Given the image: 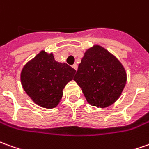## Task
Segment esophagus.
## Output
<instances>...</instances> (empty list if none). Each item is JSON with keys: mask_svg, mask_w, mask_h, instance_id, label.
Listing matches in <instances>:
<instances>
[{"mask_svg": "<svg viewBox=\"0 0 149 149\" xmlns=\"http://www.w3.org/2000/svg\"><path fill=\"white\" fill-rule=\"evenodd\" d=\"M72 67L75 70H77V64H74L72 66Z\"/></svg>", "mask_w": 149, "mask_h": 149, "instance_id": "obj_1", "label": "esophagus"}]
</instances>
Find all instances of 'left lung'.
<instances>
[{
    "label": "left lung",
    "mask_w": 149,
    "mask_h": 149,
    "mask_svg": "<svg viewBox=\"0 0 149 149\" xmlns=\"http://www.w3.org/2000/svg\"><path fill=\"white\" fill-rule=\"evenodd\" d=\"M73 80L91 106L105 108L121 96L127 72L113 54L102 46L93 45L84 53Z\"/></svg>",
    "instance_id": "1"
}]
</instances>
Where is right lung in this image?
Segmentation results:
<instances>
[{
  "label": "right lung",
  "mask_w": 149,
  "mask_h": 149,
  "mask_svg": "<svg viewBox=\"0 0 149 149\" xmlns=\"http://www.w3.org/2000/svg\"><path fill=\"white\" fill-rule=\"evenodd\" d=\"M74 68L55 60L53 53L42 50L22 69L21 83L35 104L47 109L58 106L65 85L73 79Z\"/></svg>",
  "instance_id": "add662e5"
}]
</instances>
